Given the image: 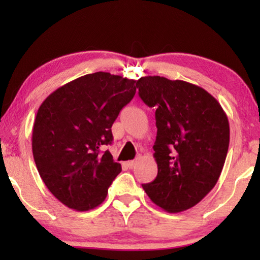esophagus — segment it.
Wrapping results in <instances>:
<instances>
[{
	"label": "esophagus",
	"instance_id": "1",
	"mask_svg": "<svg viewBox=\"0 0 260 260\" xmlns=\"http://www.w3.org/2000/svg\"><path fill=\"white\" fill-rule=\"evenodd\" d=\"M125 165H126V167H127V168H129V169H133L134 167L136 166V161H127V162L125 163Z\"/></svg>",
	"mask_w": 260,
	"mask_h": 260
}]
</instances>
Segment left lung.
Returning a JSON list of instances; mask_svg holds the SVG:
<instances>
[{"label":"left lung","mask_w":260,"mask_h":260,"mask_svg":"<svg viewBox=\"0 0 260 260\" xmlns=\"http://www.w3.org/2000/svg\"><path fill=\"white\" fill-rule=\"evenodd\" d=\"M136 86L144 104L155 108L157 127V176L142 187L165 211H186L218 182L229 151V119L212 94L187 81L149 76Z\"/></svg>","instance_id":"8db88e82"}]
</instances>
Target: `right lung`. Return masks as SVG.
Segmentation results:
<instances>
[{"mask_svg":"<svg viewBox=\"0 0 260 260\" xmlns=\"http://www.w3.org/2000/svg\"><path fill=\"white\" fill-rule=\"evenodd\" d=\"M136 87V80L95 72L59 87L39 108L31 136L35 165L46 187L69 208L97 207L122 172L103 148L112 143V124Z\"/></svg>","mask_w":260,"mask_h":260,"instance_id":"1","label":"right lung"}]
</instances>
